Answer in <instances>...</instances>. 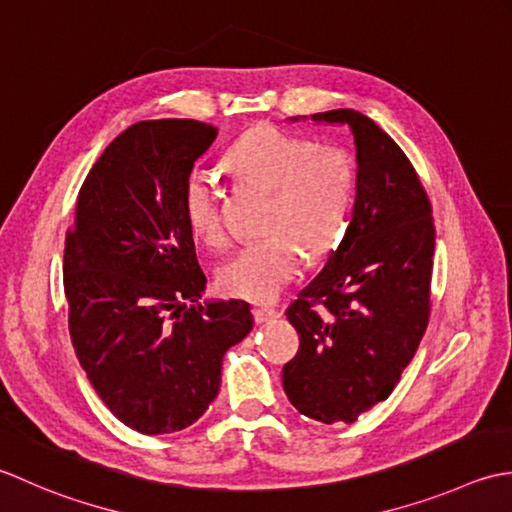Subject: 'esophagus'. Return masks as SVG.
<instances>
[{
	"mask_svg": "<svg viewBox=\"0 0 512 512\" xmlns=\"http://www.w3.org/2000/svg\"><path fill=\"white\" fill-rule=\"evenodd\" d=\"M274 318H280V311L274 307H256L254 309V320L256 322H269Z\"/></svg>",
	"mask_w": 512,
	"mask_h": 512,
	"instance_id": "obj_1",
	"label": "esophagus"
}]
</instances>
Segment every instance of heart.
I'll return each mask as SVG.
<instances>
[{
    "label": "heart",
    "instance_id": "heart-1",
    "mask_svg": "<svg viewBox=\"0 0 512 512\" xmlns=\"http://www.w3.org/2000/svg\"><path fill=\"white\" fill-rule=\"evenodd\" d=\"M225 161L236 179L271 190V201L265 218L269 236L229 256L218 267V287L225 296L269 302L296 278L302 252L320 260L342 243L356 201V161L336 145L320 148L318 141L274 125L245 132ZM183 212L198 243L225 247L221 190L210 176H190Z\"/></svg>",
    "mask_w": 512,
    "mask_h": 512
}]
</instances>
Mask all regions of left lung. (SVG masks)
I'll return each instance as SVG.
<instances>
[{
  "label": "left lung",
  "mask_w": 512,
  "mask_h": 512,
  "mask_svg": "<svg viewBox=\"0 0 512 512\" xmlns=\"http://www.w3.org/2000/svg\"><path fill=\"white\" fill-rule=\"evenodd\" d=\"M311 119L347 123L356 137V203L325 269L285 311L300 347L283 387L311 420L356 422L389 398L429 325L433 210L409 156L378 123L356 110Z\"/></svg>",
  "instance_id": "1"
}]
</instances>
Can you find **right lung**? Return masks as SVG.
Wrapping results in <instances>:
<instances>
[{
  "instance_id": "obj_1",
  "label": "right lung",
  "mask_w": 512,
  "mask_h": 512,
  "mask_svg": "<svg viewBox=\"0 0 512 512\" xmlns=\"http://www.w3.org/2000/svg\"><path fill=\"white\" fill-rule=\"evenodd\" d=\"M214 139L194 119L130 125L92 165L66 236L72 347L99 398L143 435L194 424L254 325L245 300L196 305L207 278L183 192Z\"/></svg>"
}]
</instances>
